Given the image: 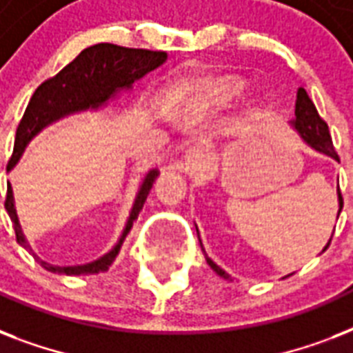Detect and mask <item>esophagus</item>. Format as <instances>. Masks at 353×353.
<instances>
[{
    "mask_svg": "<svg viewBox=\"0 0 353 353\" xmlns=\"http://www.w3.org/2000/svg\"><path fill=\"white\" fill-rule=\"evenodd\" d=\"M185 174L188 176H196V174H201V172L207 168V161H205V146L203 144H194L185 152L181 161V166H179Z\"/></svg>",
    "mask_w": 353,
    "mask_h": 353,
    "instance_id": "1",
    "label": "esophagus"
}]
</instances>
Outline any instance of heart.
I'll return each mask as SVG.
<instances>
[{"label":"heart","instance_id":"b5f03b06","mask_svg":"<svg viewBox=\"0 0 353 353\" xmlns=\"http://www.w3.org/2000/svg\"><path fill=\"white\" fill-rule=\"evenodd\" d=\"M243 91H245L243 80L232 74H225V77L210 80L209 85L205 88V101L212 106H221V104L236 101L238 97L243 95Z\"/></svg>","mask_w":353,"mask_h":353}]
</instances>
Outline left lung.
<instances>
[{
    "label": "left lung",
    "mask_w": 353,
    "mask_h": 353,
    "mask_svg": "<svg viewBox=\"0 0 353 353\" xmlns=\"http://www.w3.org/2000/svg\"><path fill=\"white\" fill-rule=\"evenodd\" d=\"M290 124H291V128H293V130H295V132L301 135V139L307 144V146H312V148L315 150V152H319V154H324V155H328V157H332V159L339 161V157H337V154H335L334 144H332V137H330V132H328V124H326L323 119L319 117L317 108H315V104L312 102V99L307 97V93L304 88H299V91H296L295 119H293ZM337 198H339V210H337V218H339L341 210H343V196H341L339 185H337ZM196 231H198V227H196ZM332 236H334V232H332ZM198 238H199V232H198ZM330 241H332V238H330L328 243L324 245L323 251H326V249H328ZM199 245H201V249H203V243H201V240H199ZM203 252H205V249H203ZM205 260H207V263H209L210 268L214 269L216 273L220 274L221 279H225V280L231 279V274L227 273V271H223V269H221L220 265L214 262V260H210V258L207 256V252H205ZM288 276H290V274H288Z\"/></svg>",
    "instance_id": "1"
}]
</instances>
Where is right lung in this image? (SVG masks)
<instances>
[{"mask_svg": "<svg viewBox=\"0 0 353 353\" xmlns=\"http://www.w3.org/2000/svg\"><path fill=\"white\" fill-rule=\"evenodd\" d=\"M165 62L166 52L163 51L128 49V47H119L113 43H97V46L84 49L73 62L65 65L57 77L46 80L34 91V95L30 97L23 119L16 130L14 152L8 161L7 172H10L18 165L25 148L41 130H46L47 126H51L69 115H74V113L97 112V110L108 108L110 102L117 101L121 93L132 90L137 80H141L144 74H148L150 71H154ZM157 177H159L157 168L148 170V174L143 177L135 199H133L126 225L121 232V238L106 254H102L93 262L80 263V265H54V263L43 262L38 258L41 265L51 273L69 274V276L97 274L108 271L121 251L122 241L126 240L128 232L132 231L133 221L137 220L139 212L143 210L144 201L148 198ZM5 209L12 220L18 243L29 252H32V247L29 245V241L21 231V225H19L10 183H7Z\"/></svg>", "mask_w": 353, "mask_h": 353, "instance_id": "add662e5", "label": "right lung"}]
</instances>
